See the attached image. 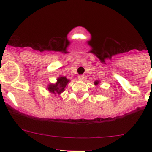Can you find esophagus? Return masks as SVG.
Listing matches in <instances>:
<instances>
[{
	"label": "esophagus",
	"mask_w": 152,
	"mask_h": 152,
	"mask_svg": "<svg viewBox=\"0 0 152 152\" xmlns=\"http://www.w3.org/2000/svg\"><path fill=\"white\" fill-rule=\"evenodd\" d=\"M78 79L80 81H85L86 79V76L85 75H79V76H78Z\"/></svg>",
	"instance_id": "1"
}]
</instances>
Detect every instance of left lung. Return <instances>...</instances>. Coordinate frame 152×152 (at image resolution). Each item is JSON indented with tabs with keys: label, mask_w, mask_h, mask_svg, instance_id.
<instances>
[{
	"label": "left lung",
	"mask_w": 152,
	"mask_h": 152,
	"mask_svg": "<svg viewBox=\"0 0 152 152\" xmlns=\"http://www.w3.org/2000/svg\"><path fill=\"white\" fill-rule=\"evenodd\" d=\"M99 83H100V81H99V80H96V82H94V85H99Z\"/></svg>",
	"instance_id": "1"
}]
</instances>
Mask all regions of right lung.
Returning a JSON list of instances; mask_svg holds the SVG:
<instances>
[{"label": "right lung", "mask_w": 152, "mask_h": 152, "mask_svg": "<svg viewBox=\"0 0 152 152\" xmlns=\"http://www.w3.org/2000/svg\"><path fill=\"white\" fill-rule=\"evenodd\" d=\"M69 82H70V79H67L65 76H60L57 78L56 83H50L48 85L47 89L52 94L55 96L56 95L59 96L61 93L65 91Z\"/></svg>", "instance_id": "right-lung-1"}]
</instances>
